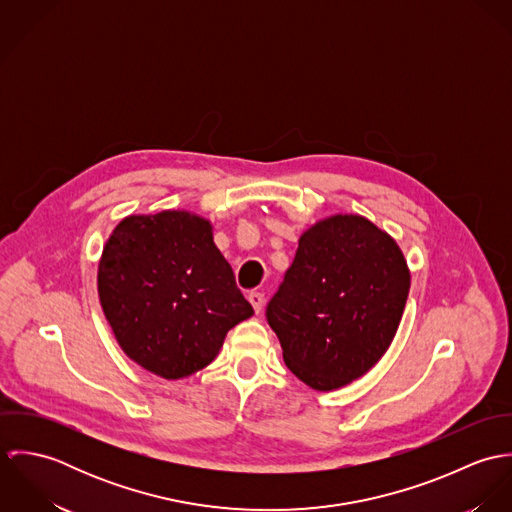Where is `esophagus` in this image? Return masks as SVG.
Returning a JSON list of instances; mask_svg holds the SVG:
<instances>
[{
    "instance_id": "esophagus-1",
    "label": "esophagus",
    "mask_w": 512,
    "mask_h": 512,
    "mask_svg": "<svg viewBox=\"0 0 512 512\" xmlns=\"http://www.w3.org/2000/svg\"><path fill=\"white\" fill-rule=\"evenodd\" d=\"M248 301L252 303L254 311H256V313H260V309H262V305H264V293L250 292L248 293Z\"/></svg>"
}]
</instances>
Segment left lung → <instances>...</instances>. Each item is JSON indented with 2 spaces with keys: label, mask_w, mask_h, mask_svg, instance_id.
Listing matches in <instances>:
<instances>
[{
  "label": "left lung",
  "mask_w": 512,
  "mask_h": 512,
  "mask_svg": "<svg viewBox=\"0 0 512 512\" xmlns=\"http://www.w3.org/2000/svg\"><path fill=\"white\" fill-rule=\"evenodd\" d=\"M410 292L396 240L361 215H333L299 236L266 307L284 363L313 390H337L388 351Z\"/></svg>",
  "instance_id": "left-lung-1"
}]
</instances>
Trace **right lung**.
Instances as JSON below:
<instances>
[{"label":"right lung","instance_id":"obj_1","mask_svg":"<svg viewBox=\"0 0 512 512\" xmlns=\"http://www.w3.org/2000/svg\"><path fill=\"white\" fill-rule=\"evenodd\" d=\"M98 295L122 351L167 380L211 365L254 313L211 222L187 211L122 220L102 250Z\"/></svg>","mask_w":512,"mask_h":512}]
</instances>
